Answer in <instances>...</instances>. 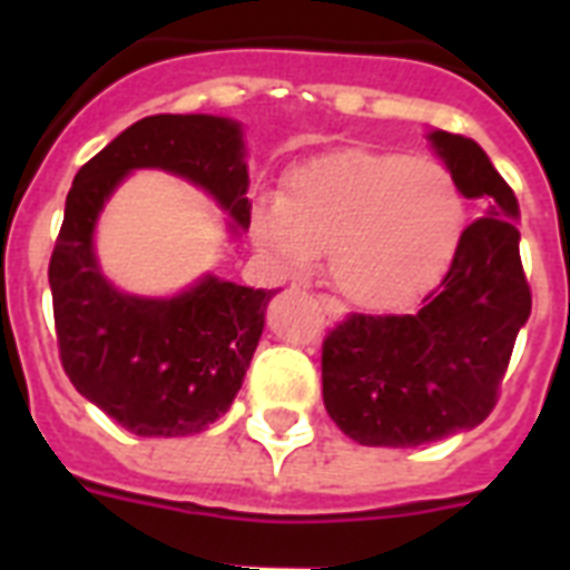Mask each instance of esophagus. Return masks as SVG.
I'll use <instances>...</instances> for the list:
<instances>
[{
	"mask_svg": "<svg viewBox=\"0 0 570 570\" xmlns=\"http://www.w3.org/2000/svg\"><path fill=\"white\" fill-rule=\"evenodd\" d=\"M320 304L322 311H325V316H331V320H343V313H346V307H343L337 298H331V295H320Z\"/></svg>",
	"mask_w": 570,
	"mask_h": 570,
	"instance_id": "obj_1",
	"label": "esophagus"
}]
</instances>
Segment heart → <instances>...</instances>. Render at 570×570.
I'll list each match as a JSON object with an SVG mask.
<instances>
[{
	"label": "heart",
	"instance_id": "b5f03b06",
	"mask_svg": "<svg viewBox=\"0 0 570 570\" xmlns=\"http://www.w3.org/2000/svg\"><path fill=\"white\" fill-rule=\"evenodd\" d=\"M464 195L429 156L346 150L298 165L277 200L254 209V239L277 266L304 272L328 254L331 281L370 311H399L450 268Z\"/></svg>",
	"mask_w": 570,
	"mask_h": 570
}]
</instances>
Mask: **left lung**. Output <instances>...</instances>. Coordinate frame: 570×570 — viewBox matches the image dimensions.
I'll return each instance as SVG.
<instances>
[{
    "mask_svg": "<svg viewBox=\"0 0 570 570\" xmlns=\"http://www.w3.org/2000/svg\"><path fill=\"white\" fill-rule=\"evenodd\" d=\"M429 138L485 215L464 227L450 272L414 313H348L322 343L325 407L364 446H420L482 423L532 311L518 197L473 138Z\"/></svg>",
    "mask_w": 570,
    "mask_h": 570,
    "instance_id": "1",
    "label": "left lung"
}]
</instances>
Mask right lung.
Returning a JSON list of instances; mask_svg holds the SVG:
<instances>
[{
  "instance_id": "add662e5",
  "label": "right lung",
  "mask_w": 570,
  "mask_h": 570,
  "mask_svg": "<svg viewBox=\"0 0 570 570\" xmlns=\"http://www.w3.org/2000/svg\"><path fill=\"white\" fill-rule=\"evenodd\" d=\"M163 168L206 189L236 227L250 224L248 165L236 120L150 115L79 168L49 257L58 355L67 379L127 432L186 438L230 407L275 289L206 275L174 298L118 293L94 257V224L124 177Z\"/></svg>"
}]
</instances>
